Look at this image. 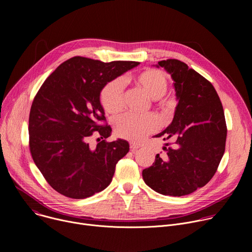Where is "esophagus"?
Returning a JSON list of instances; mask_svg holds the SVG:
<instances>
[{"mask_svg": "<svg viewBox=\"0 0 252 252\" xmlns=\"http://www.w3.org/2000/svg\"><path fill=\"white\" fill-rule=\"evenodd\" d=\"M129 147H130V149H131L132 151H135V150H137V149L140 148V145H138V143H135V142H133V141H130V142H129Z\"/></svg>", "mask_w": 252, "mask_h": 252, "instance_id": "34e87169", "label": "esophagus"}]
</instances>
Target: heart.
Returning a JSON list of instances; mask_svg holds the SVG:
<instances>
[{
	"label": "heart",
	"mask_w": 252,
	"mask_h": 252,
	"mask_svg": "<svg viewBox=\"0 0 252 252\" xmlns=\"http://www.w3.org/2000/svg\"><path fill=\"white\" fill-rule=\"evenodd\" d=\"M151 99H158L167 89V80L161 71L148 68L126 79ZM100 102L104 111L116 115L123 110V85L115 80L104 86L100 93ZM158 121L154 115L135 117L126 115L116 120V133L126 139L138 141L157 130Z\"/></svg>",
	"instance_id": "heart-1"
}]
</instances>
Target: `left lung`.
I'll return each instance as SVG.
<instances>
[{
    "label": "left lung",
    "mask_w": 252,
    "mask_h": 252,
    "mask_svg": "<svg viewBox=\"0 0 252 252\" xmlns=\"http://www.w3.org/2000/svg\"><path fill=\"white\" fill-rule=\"evenodd\" d=\"M155 66L170 75L177 105L171 124L155 135L171 147L165 143L142 178L160 194L183 196L204 187L219 167L227 133L223 107L213 86L187 63L170 59Z\"/></svg>",
    "instance_id": "1"
}]
</instances>
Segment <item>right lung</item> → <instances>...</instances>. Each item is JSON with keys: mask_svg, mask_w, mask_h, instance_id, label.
Segmentation results:
<instances>
[{"mask_svg": "<svg viewBox=\"0 0 252 252\" xmlns=\"http://www.w3.org/2000/svg\"><path fill=\"white\" fill-rule=\"evenodd\" d=\"M138 64L74 57L56 68L34 96L29 118L30 151L59 193L87 198L112 183L118 161L129 151L128 142L99 139L92 148L88 141L94 131L100 138L112 134L110 126L99 125L105 120L102 89Z\"/></svg>", "mask_w": 252, "mask_h": 252, "instance_id": "1", "label": "right lung"}]
</instances>
